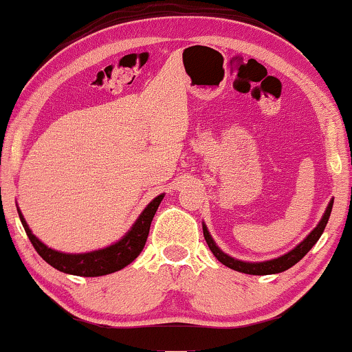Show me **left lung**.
I'll return each mask as SVG.
<instances>
[{"instance_id": "8db88e82", "label": "left lung", "mask_w": 352, "mask_h": 352, "mask_svg": "<svg viewBox=\"0 0 352 352\" xmlns=\"http://www.w3.org/2000/svg\"><path fill=\"white\" fill-rule=\"evenodd\" d=\"M331 206H333V201H330V204H329V207H327L325 214L322 217V220L319 221V225L309 232V236L306 237V239L301 242V244L296 245L294 250L289 252V254L282 255V256H279V258L263 261V263H245V261L231 258V256H228L226 254H223V252L219 249V247H217L214 239H212L210 234H209V231H207L206 225H202V231H204L206 242H207V245H209V249L212 250V254L215 255V258L219 260L220 263H223L225 266H228V268L239 271V273L254 274V276L276 274V273H282V271L292 268V266H294L295 263H298V261L303 258V256L308 254L311 249H313V245L319 241V237L322 236V232L325 230L327 221H329V217H330V212H331Z\"/></svg>"}]
</instances>
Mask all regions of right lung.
Segmentation results:
<instances>
[{"label": "right lung", "instance_id": "add662e5", "mask_svg": "<svg viewBox=\"0 0 352 352\" xmlns=\"http://www.w3.org/2000/svg\"><path fill=\"white\" fill-rule=\"evenodd\" d=\"M162 197H164V195H160L146 206V209L142 212V215L138 217L135 223H133L131 231H129L121 241L107 247V249L87 252V254H62V252L49 249V247L44 245L43 242L33 234L32 230H30L27 225L25 219L22 217L21 210H19V217H21L22 225L25 228V232L30 242L33 244L34 250L38 252L39 256H41L46 263L67 274L96 277L120 271L137 258L138 254L143 250V247H145L148 232H150L151 220L156 214L157 207L161 204Z\"/></svg>", "mask_w": 352, "mask_h": 352}]
</instances>
